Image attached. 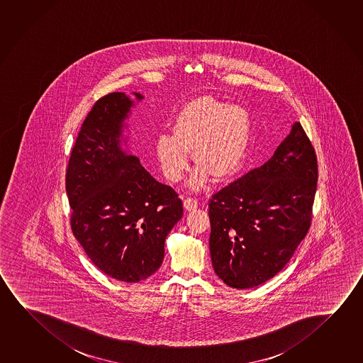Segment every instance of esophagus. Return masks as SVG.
<instances>
[{
	"label": "esophagus",
	"instance_id": "34e87169",
	"mask_svg": "<svg viewBox=\"0 0 363 363\" xmlns=\"http://www.w3.org/2000/svg\"><path fill=\"white\" fill-rule=\"evenodd\" d=\"M199 206V201L196 200V199H186L184 201V207L187 210V211H191V210H195L196 207Z\"/></svg>",
	"mask_w": 363,
	"mask_h": 363
}]
</instances>
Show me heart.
Returning a JSON list of instances; mask_svg holds the SVG:
<instances>
[{
  "instance_id": "1",
  "label": "heart",
  "mask_w": 363,
  "mask_h": 363,
  "mask_svg": "<svg viewBox=\"0 0 363 363\" xmlns=\"http://www.w3.org/2000/svg\"><path fill=\"white\" fill-rule=\"evenodd\" d=\"M172 134H162L156 155L164 176L172 182L182 179L190 164L189 152L197 164L192 189H201L208 179L231 177L246 155L250 140V118L245 109L212 98L187 103L174 118Z\"/></svg>"
}]
</instances>
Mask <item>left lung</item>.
I'll list each match as a JSON object with an SVG mask.
<instances>
[{"mask_svg": "<svg viewBox=\"0 0 363 363\" xmlns=\"http://www.w3.org/2000/svg\"><path fill=\"white\" fill-rule=\"evenodd\" d=\"M317 181L315 151L296 122L262 167L212 196L210 254L225 284L249 289L284 268L311 228Z\"/></svg>", "mask_w": 363, "mask_h": 363, "instance_id": "obj_1", "label": "left lung"}]
</instances>
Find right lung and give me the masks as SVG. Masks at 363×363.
<instances>
[{"label": "right lung", "instance_id": "obj_1", "mask_svg": "<svg viewBox=\"0 0 363 363\" xmlns=\"http://www.w3.org/2000/svg\"><path fill=\"white\" fill-rule=\"evenodd\" d=\"M133 106L118 91L96 101L75 140L65 179L74 236L96 268L125 283L156 273L166 238L184 215L176 191L123 151L124 121Z\"/></svg>", "mask_w": 363, "mask_h": 363}]
</instances>
